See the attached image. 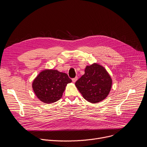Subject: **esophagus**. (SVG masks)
<instances>
[{"mask_svg": "<svg viewBox=\"0 0 147 147\" xmlns=\"http://www.w3.org/2000/svg\"><path fill=\"white\" fill-rule=\"evenodd\" d=\"M77 79H78V77H76L75 78H72V81H73V82H75L77 80Z\"/></svg>", "mask_w": 147, "mask_h": 147, "instance_id": "esophagus-1", "label": "esophagus"}]
</instances>
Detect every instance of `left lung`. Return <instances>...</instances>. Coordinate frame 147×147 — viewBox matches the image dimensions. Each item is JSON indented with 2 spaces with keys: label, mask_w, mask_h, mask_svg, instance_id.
<instances>
[{
  "label": "left lung",
  "mask_w": 147,
  "mask_h": 147,
  "mask_svg": "<svg viewBox=\"0 0 147 147\" xmlns=\"http://www.w3.org/2000/svg\"><path fill=\"white\" fill-rule=\"evenodd\" d=\"M112 80L106 69L97 63L86 66L85 73L75 83L83 98L95 103L102 101L108 95Z\"/></svg>",
  "instance_id": "left-lung-1"
}]
</instances>
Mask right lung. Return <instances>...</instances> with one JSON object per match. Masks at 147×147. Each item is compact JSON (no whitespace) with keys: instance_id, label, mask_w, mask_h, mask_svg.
<instances>
[{"instance_id":"1","label":"right lung","mask_w":147,"mask_h":147,"mask_svg":"<svg viewBox=\"0 0 147 147\" xmlns=\"http://www.w3.org/2000/svg\"><path fill=\"white\" fill-rule=\"evenodd\" d=\"M71 82L68 75L57 70H44L34 79L32 88L38 98L45 103L59 100L67 84Z\"/></svg>"}]
</instances>
